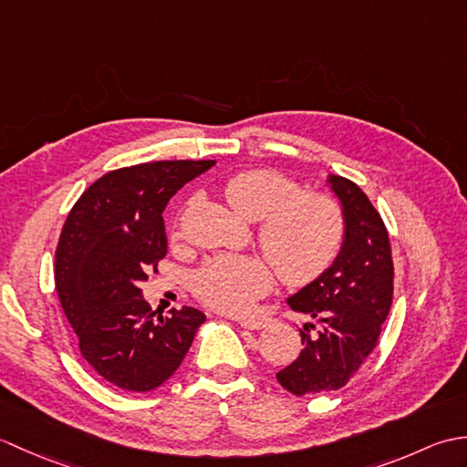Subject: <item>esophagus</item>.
Returning a JSON list of instances; mask_svg holds the SVG:
<instances>
[{
    "mask_svg": "<svg viewBox=\"0 0 467 467\" xmlns=\"http://www.w3.org/2000/svg\"><path fill=\"white\" fill-rule=\"evenodd\" d=\"M269 321L271 319H241L239 323H241V327H244V329H251V331H259V329H263V327H266L269 325Z\"/></svg>",
    "mask_w": 467,
    "mask_h": 467,
    "instance_id": "obj_1",
    "label": "esophagus"
}]
</instances>
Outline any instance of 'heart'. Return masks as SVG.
<instances>
[{
    "label": "heart",
    "instance_id": "b5f03b06",
    "mask_svg": "<svg viewBox=\"0 0 467 467\" xmlns=\"http://www.w3.org/2000/svg\"><path fill=\"white\" fill-rule=\"evenodd\" d=\"M224 196L246 218H259L256 239L272 263L254 253L208 259L192 276V291L211 309L249 313L273 286V266L283 283L303 286L319 279L339 256L347 224L335 196L301 191L291 176L269 168L236 172L226 181Z\"/></svg>",
    "mask_w": 467,
    "mask_h": 467
}]
</instances>
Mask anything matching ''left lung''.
Masks as SVG:
<instances>
[{
  "mask_svg": "<svg viewBox=\"0 0 467 467\" xmlns=\"http://www.w3.org/2000/svg\"><path fill=\"white\" fill-rule=\"evenodd\" d=\"M345 213V241L319 279L289 299L313 317L301 331L299 357L276 373L293 395L337 391L371 355L393 301V259L381 214L349 178L329 176Z\"/></svg>",
  "mask_w": 467,
  "mask_h": 467,
  "instance_id": "obj_1",
  "label": "left lung"
}]
</instances>
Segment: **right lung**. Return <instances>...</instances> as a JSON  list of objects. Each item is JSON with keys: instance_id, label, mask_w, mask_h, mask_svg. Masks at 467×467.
I'll return each instance as SVG.
<instances>
[{"instance_id": "add662e5", "label": "right lung", "mask_w": 467, "mask_h": 467, "mask_svg": "<svg viewBox=\"0 0 467 467\" xmlns=\"http://www.w3.org/2000/svg\"><path fill=\"white\" fill-rule=\"evenodd\" d=\"M214 161L118 168L88 186L56 249V291L92 369L126 391H152L178 367L206 317L194 306L154 317L140 283L166 256L168 201Z\"/></svg>"}]
</instances>
